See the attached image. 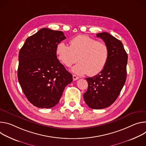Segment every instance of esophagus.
Here are the masks:
<instances>
[{"label": "esophagus", "instance_id": "esophagus-1", "mask_svg": "<svg viewBox=\"0 0 146 146\" xmlns=\"http://www.w3.org/2000/svg\"><path fill=\"white\" fill-rule=\"evenodd\" d=\"M72 77H73V80H78V79H79V77L77 76H76L75 75H72Z\"/></svg>", "mask_w": 146, "mask_h": 146}]
</instances>
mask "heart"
Masks as SVG:
<instances>
[{
  "label": "heart",
  "mask_w": 146,
  "mask_h": 146,
  "mask_svg": "<svg viewBox=\"0 0 146 146\" xmlns=\"http://www.w3.org/2000/svg\"><path fill=\"white\" fill-rule=\"evenodd\" d=\"M70 43L68 46L61 42L56 47L57 58L65 66L70 67L78 60L79 63L72 71L79 75L94 76L103 70L109 57V50L105 43L86 35H78Z\"/></svg>",
  "instance_id": "1"
}]
</instances>
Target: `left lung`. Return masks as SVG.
Returning a JSON list of instances; mask_svg holds the SVG:
<instances>
[{
	"mask_svg": "<svg viewBox=\"0 0 146 146\" xmlns=\"http://www.w3.org/2000/svg\"><path fill=\"white\" fill-rule=\"evenodd\" d=\"M109 50V57L103 70L87 78L88 88L84 94L86 104L92 109H102L111 106L118 97L126 79L127 54L122 43L107 32L96 34Z\"/></svg>",
	"mask_w": 146,
	"mask_h": 146,
	"instance_id": "left-lung-1",
	"label": "left lung"
}]
</instances>
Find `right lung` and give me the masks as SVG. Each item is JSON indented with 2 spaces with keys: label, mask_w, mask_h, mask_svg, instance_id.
<instances>
[{
  "label": "right lung",
  "mask_w": 146,
  "mask_h": 146,
  "mask_svg": "<svg viewBox=\"0 0 146 146\" xmlns=\"http://www.w3.org/2000/svg\"><path fill=\"white\" fill-rule=\"evenodd\" d=\"M66 38L62 31L42 28L28 37L20 50L19 82L28 101L38 108L55 106L72 81V74L60 62L56 52Z\"/></svg>",
  "instance_id": "1"
}]
</instances>
